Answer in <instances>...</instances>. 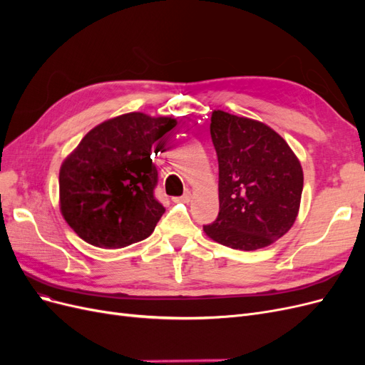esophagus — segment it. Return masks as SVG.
Returning <instances> with one entry per match:
<instances>
[{
	"mask_svg": "<svg viewBox=\"0 0 365 365\" xmlns=\"http://www.w3.org/2000/svg\"><path fill=\"white\" fill-rule=\"evenodd\" d=\"M175 202H184V204H189L192 201V193L190 192H185L182 196L180 197H175L173 200Z\"/></svg>",
	"mask_w": 365,
	"mask_h": 365,
	"instance_id": "1",
	"label": "esophagus"
}]
</instances>
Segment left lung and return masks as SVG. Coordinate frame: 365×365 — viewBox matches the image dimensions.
Segmentation results:
<instances>
[{"mask_svg":"<svg viewBox=\"0 0 365 365\" xmlns=\"http://www.w3.org/2000/svg\"><path fill=\"white\" fill-rule=\"evenodd\" d=\"M219 163V215L205 235L233 250L264 248L294 225L303 192L302 164L262 121L213 111Z\"/></svg>","mask_w":365,"mask_h":365,"instance_id":"obj_1","label":"left lung"}]
</instances>
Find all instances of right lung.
<instances>
[{"label":"right lung","instance_id":"obj_1","mask_svg":"<svg viewBox=\"0 0 365 365\" xmlns=\"http://www.w3.org/2000/svg\"><path fill=\"white\" fill-rule=\"evenodd\" d=\"M176 126L172 117L129 113L93 128L59 172L61 213L74 233L98 248H123L155 230L164 207L155 200L152 149Z\"/></svg>","mask_w":365,"mask_h":365}]
</instances>
